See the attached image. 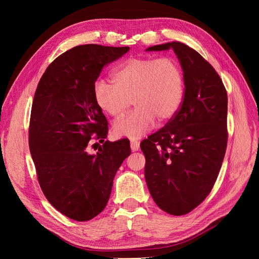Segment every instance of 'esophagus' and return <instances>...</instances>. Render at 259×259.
<instances>
[{"label":"esophagus","instance_id":"obj_1","mask_svg":"<svg viewBox=\"0 0 259 259\" xmlns=\"http://www.w3.org/2000/svg\"><path fill=\"white\" fill-rule=\"evenodd\" d=\"M131 149L132 151H137L139 149V142L138 140H135V139H132L131 140Z\"/></svg>","mask_w":259,"mask_h":259}]
</instances>
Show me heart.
<instances>
[{
    "label": "heart",
    "instance_id": "1",
    "mask_svg": "<svg viewBox=\"0 0 259 259\" xmlns=\"http://www.w3.org/2000/svg\"><path fill=\"white\" fill-rule=\"evenodd\" d=\"M112 83L98 80L94 98L106 114L120 119L133 104L136 109L114 124L117 136L139 138L155 120L162 123L178 111L184 97V75L170 57L132 58L114 68Z\"/></svg>",
    "mask_w": 259,
    "mask_h": 259
}]
</instances>
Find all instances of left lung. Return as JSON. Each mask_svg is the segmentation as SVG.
Returning a JSON list of instances; mask_svg holds the SVG:
<instances>
[{"label": "left lung", "instance_id": "left-lung-1", "mask_svg": "<svg viewBox=\"0 0 259 259\" xmlns=\"http://www.w3.org/2000/svg\"><path fill=\"white\" fill-rule=\"evenodd\" d=\"M173 49L184 72L185 94L166 125L144 139L145 177L153 201L167 214H188L205 200L221 170L228 142V97L207 60L182 42L147 51Z\"/></svg>", "mask_w": 259, "mask_h": 259}]
</instances>
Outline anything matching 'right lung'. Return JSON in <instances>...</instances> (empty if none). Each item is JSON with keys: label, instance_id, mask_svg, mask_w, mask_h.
Masks as SVG:
<instances>
[{"label": "right lung", "instance_id": "right-lung-1", "mask_svg": "<svg viewBox=\"0 0 259 259\" xmlns=\"http://www.w3.org/2000/svg\"><path fill=\"white\" fill-rule=\"evenodd\" d=\"M128 50L75 46L48 67L34 94L29 148L38 184L51 204L76 222L104 210L116 170L131 154L126 138L105 142L108 121L94 98L101 70ZM93 139L103 143L95 155L89 153Z\"/></svg>", "mask_w": 259, "mask_h": 259}]
</instances>
